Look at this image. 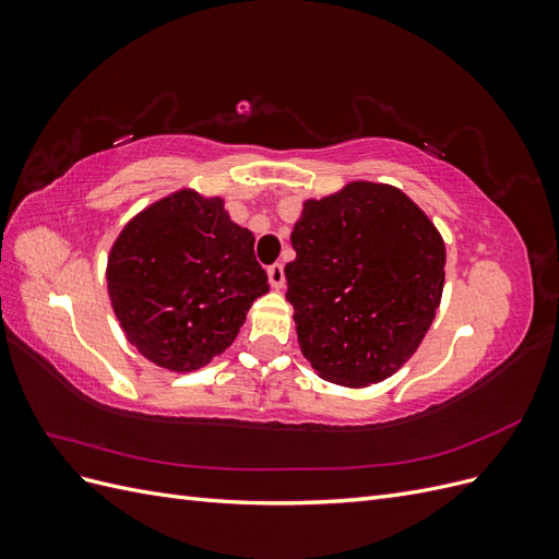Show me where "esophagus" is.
Here are the masks:
<instances>
[{"label": "esophagus", "instance_id": "1", "mask_svg": "<svg viewBox=\"0 0 559 559\" xmlns=\"http://www.w3.org/2000/svg\"><path fill=\"white\" fill-rule=\"evenodd\" d=\"M267 280H270V286H273V289H282V286H284V267H282V263L267 265Z\"/></svg>", "mask_w": 559, "mask_h": 559}]
</instances>
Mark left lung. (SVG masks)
I'll return each instance as SVG.
<instances>
[{"label": "left lung", "instance_id": "1", "mask_svg": "<svg viewBox=\"0 0 559 559\" xmlns=\"http://www.w3.org/2000/svg\"><path fill=\"white\" fill-rule=\"evenodd\" d=\"M292 245L286 300L302 357L335 384L394 376L443 294L445 245L429 216L394 186L352 181L302 205Z\"/></svg>", "mask_w": 559, "mask_h": 559}]
</instances>
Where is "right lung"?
I'll list each match as a JSON object with an SVG mask.
<instances>
[{"label":"right lung","mask_w":559,"mask_h":559,"mask_svg":"<svg viewBox=\"0 0 559 559\" xmlns=\"http://www.w3.org/2000/svg\"><path fill=\"white\" fill-rule=\"evenodd\" d=\"M111 308L128 341L167 370H195L222 354L267 294L253 235L222 198L177 191L121 230L107 263Z\"/></svg>","instance_id":"1"}]
</instances>
